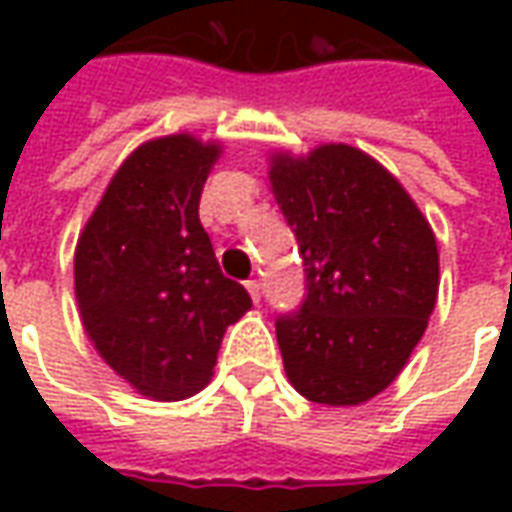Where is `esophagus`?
<instances>
[{"instance_id":"esophagus-1","label":"esophagus","mask_w":512,"mask_h":512,"mask_svg":"<svg viewBox=\"0 0 512 512\" xmlns=\"http://www.w3.org/2000/svg\"><path fill=\"white\" fill-rule=\"evenodd\" d=\"M246 290H249V296H252V301H260V279H249L246 282Z\"/></svg>"}]
</instances>
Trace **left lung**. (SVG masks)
<instances>
[{"mask_svg": "<svg viewBox=\"0 0 512 512\" xmlns=\"http://www.w3.org/2000/svg\"><path fill=\"white\" fill-rule=\"evenodd\" d=\"M299 241L307 296L279 315L293 389L321 406H359L392 384L428 329L439 249L400 180L351 145L277 150L268 169Z\"/></svg>", "mask_w": 512, "mask_h": 512, "instance_id": "1", "label": "left lung"}]
</instances>
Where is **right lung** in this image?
<instances>
[{
  "label": "right lung",
  "mask_w": 512,
  "mask_h": 512,
  "mask_svg": "<svg viewBox=\"0 0 512 512\" xmlns=\"http://www.w3.org/2000/svg\"><path fill=\"white\" fill-rule=\"evenodd\" d=\"M219 142L169 134L139 145L84 224L73 285L82 326L117 376L150 400L208 384L224 329L252 307L200 224Z\"/></svg>",
  "instance_id": "right-lung-1"
}]
</instances>
